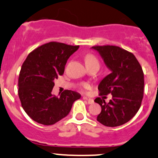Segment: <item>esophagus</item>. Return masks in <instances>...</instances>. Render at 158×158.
Segmentation results:
<instances>
[{
  "mask_svg": "<svg viewBox=\"0 0 158 158\" xmlns=\"http://www.w3.org/2000/svg\"><path fill=\"white\" fill-rule=\"evenodd\" d=\"M83 99L84 100H86V101L88 102L89 104H92V103H94V100L92 99V98H87V97L84 96L83 97Z\"/></svg>",
  "mask_w": 158,
  "mask_h": 158,
  "instance_id": "obj_1",
  "label": "esophagus"
}]
</instances>
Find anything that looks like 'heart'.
<instances>
[{"label": "heart", "instance_id": "heart-1", "mask_svg": "<svg viewBox=\"0 0 158 158\" xmlns=\"http://www.w3.org/2000/svg\"><path fill=\"white\" fill-rule=\"evenodd\" d=\"M98 63V61L96 59V57L94 55H92V54H88V55H86V56H85V63H86V64H89V63ZM83 88L85 89H89L90 88V85H89V84H84Z\"/></svg>", "mask_w": 158, "mask_h": 158}]
</instances>
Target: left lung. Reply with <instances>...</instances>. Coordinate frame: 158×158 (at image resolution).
Instances as JSON below:
<instances>
[{
    "mask_svg": "<svg viewBox=\"0 0 158 158\" xmlns=\"http://www.w3.org/2000/svg\"><path fill=\"white\" fill-rule=\"evenodd\" d=\"M111 71L98 85L100 95L111 94L109 103L96 98L102 108L97 121L105 126L124 125L136 114L144 94V73L133 53L116 46H95Z\"/></svg>",
    "mask_w": 158,
    "mask_h": 158,
    "instance_id": "obj_1",
    "label": "left lung"
}]
</instances>
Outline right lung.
Listing matches in <instances>:
<instances>
[{"label":"right lung","mask_w":158,"mask_h":158,"mask_svg":"<svg viewBox=\"0 0 158 158\" xmlns=\"http://www.w3.org/2000/svg\"><path fill=\"white\" fill-rule=\"evenodd\" d=\"M79 46L49 42L37 47L27 56L18 79V95L25 112L37 123L51 125L69 113L73 102L81 95L65 90L52 95L54 79L64 73L70 56Z\"/></svg>","instance_id":"1"}]
</instances>
